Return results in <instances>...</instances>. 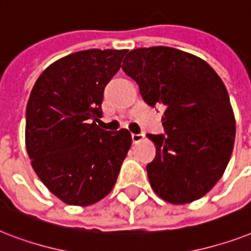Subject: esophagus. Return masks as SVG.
<instances>
[{"label": "esophagus", "instance_id": "1", "mask_svg": "<svg viewBox=\"0 0 251 251\" xmlns=\"http://www.w3.org/2000/svg\"><path fill=\"white\" fill-rule=\"evenodd\" d=\"M144 135L143 134H131V139L134 143H138V142H140V140H143Z\"/></svg>", "mask_w": 251, "mask_h": 251}]
</instances>
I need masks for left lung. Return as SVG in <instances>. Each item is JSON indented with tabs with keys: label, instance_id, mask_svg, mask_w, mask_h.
Here are the masks:
<instances>
[{
	"label": "left lung",
	"instance_id": "8db88e82",
	"mask_svg": "<svg viewBox=\"0 0 251 251\" xmlns=\"http://www.w3.org/2000/svg\"><path fill=\"white\" fill-rule=\"evenodd\" d=\"M151 107H164L166 134H148L156 157L147 165L151 187L174 205L205 196L227 168L236 120L227 89L203 59L174 48L135 49L122 64Z\"/></svg>",
	"mask_w": 251,
	"mask_h": 251
}]
</instances>
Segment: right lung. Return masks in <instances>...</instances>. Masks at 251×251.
<instances>
[{
	"label": "right lung",
	"mask_w": 251,
	"mask_h": 251,
	"mask_svg": "<svg viewBox=\"0 0 251 251\" xmlns=\"http://www.w3.org/2000/svg\"><path fill=\"white\" fill-rule=\"evenodd\" d=\"M127 50L69 54L41 73L25 113V147L46 188L73 206H89L115 187L131 147L126 129L98 126L107 83Z\"/></svg>",
	"instance_id": "obj_1"
}]
</instances>
